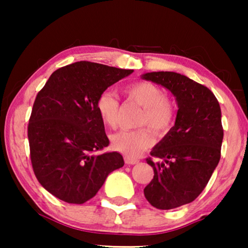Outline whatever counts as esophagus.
<instances>
[{"label":"esophagus","instance_id":"1","mask_svg":"<svg viewBox=\"0 0 248 248\" xmlns=\"http://www.w3.org/2000/svg\"><path fill=\"white\" fill-rule=\"evenodd\" d=\"M124 160H125V164H127V165H135L139 162V159L131 158V157H125Z\"/></svg>","mask_w":248,"mask_h":248}]
</instances>
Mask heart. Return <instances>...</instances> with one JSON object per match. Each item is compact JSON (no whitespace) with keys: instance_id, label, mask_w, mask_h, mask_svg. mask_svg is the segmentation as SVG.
Here are the masks:
<instances>
[{"instance_id":"1","label":"heart","mask_w":248,"mask_h":248,"mask_svg":"<svg viewBox=\"0 0 248 248\" xmlns=\"http://www.w3.org/2000/svg\"><path fill=\"white\" fill-rule=\"evenodd\" d=\"M127 99L142 107L139 125L150 126L159 137L170 131L175 121V105L166 97L165 91L157 84L149 81H139L124 89ZM96 110L101 122L108 127L117 124L118 101L113 94L105 91L98 97ZM155 134L149 127L134 131H121L111 137V145L115 150L127 157H137L154 144Z\"/></svg>"}]
</instances>
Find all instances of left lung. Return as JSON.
I'll return each instance as SVG.
<instances>
[{
  "instance_id": "1",
  "label": "left lung",
  "mask_w": 248,
  "mask_h": 248,
  "mask_svg": "<svg viewBox=\"0 0 248 248\" xmlns=\"http://www.w3.org/2000/svg\"><path fill=\"white\" fill-rule=\"evenodd\" d=\"M142 79L167 88L178 105L175 125L147 158L155 176L144 196L160 210L194 201L205 188L221 155V109L212 91L176 72H150Z\"/></svg>"
}]
</instances>
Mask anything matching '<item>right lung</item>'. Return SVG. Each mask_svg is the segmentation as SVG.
Returning a JSON list of instances; mask_svg holds the SVG:
<instances>
[{
  "instance_id": "right-lung-1",
  "label": "right lung",
  "mask_w": 248,
  "mask_h": 248,
  "mask_svg": "<svg viewBox=\"0 0 248 248\" xmlns=\"http://www.w3.org/2000/svg\"><path fill=\"white\" fill-rule=\"evenodd\" d=\"M133 70L80 61L52 73L37 94L28 124L33 172L55 198L73 204L93 199L107 176L124 166L98 116V97Z\"/></svg>"
}]
</instances>
